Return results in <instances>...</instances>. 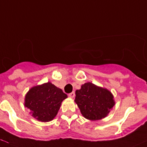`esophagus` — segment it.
I'll list each match as a JSON object with an SVG mask.
<instances>
[{
	"mask_svg": "<svg viewBox=\"0 0 147 147\" xmlns=\"http://www.w3.org/2000/svg\"><path fill=\"white\" fill-rule=\"evenodd\" d=\"M68 96H70V98H73L74 97H75V92H72V93H69V95H68Z\"/></svg>",
	"mask_w": 147,
	"mask_h": 147,
	"instance_id": "34e87169",
	"label": "esophagus"
}]
</instances>
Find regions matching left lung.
Segmentation results:
<instances>
[{
    "label": "left lung",
    "instance_id": "1",
    "mask_svg": "<svg viewBox=\"0 0 147 147\" xmlns=\"http://www.w3.org/2000/svg\"><path fill=\"white\" fill-rule=\"evenodd\" d=\"M75 102L84 118L91 121L106 117L115 105L114 96L107 88L86 82L75 91Z\"/></svg>",
    "mask_w": 147,
    "mask_h": 147
}]
</instances>
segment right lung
<instances>
[{
  "instance_id": "right-lung-1",
  "label": "right lung",
  "mask_w": 147,
  "mask_h": 147,
  "mask_svg": "<svg viewBox=\"0 0 147 147\" xmlns=\"http://www.w3.org/2000/svg\"><path fill=\"white\" fill-rule=\"evenodd\" d=\"M67 96L61 88L48 82L29 89L25 96L24 106L39 121H51L55 118L61 102Z\"/></svg>"
}]
</instances>
